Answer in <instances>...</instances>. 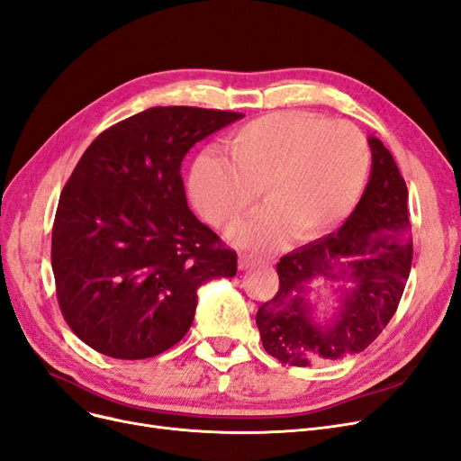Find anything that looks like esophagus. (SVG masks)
Segmentation results:
<instances>
[{"label": "esophagus", "instance_id": "esophagus-1", "mask_svg": "<svg viewBox=\"0 0 461 461\" xmlns=\"http://www.w3.org/2000/svg\"><path fill=\"white\" fill-rule=\"evenodd\" d=\"M265 263H268V259H263V257H255L251 253L238 255V268H240V270H248V268L259 267V265H265Z\"/></svg>", "mask_w": 461, "mask_h": 461}]
</instances>
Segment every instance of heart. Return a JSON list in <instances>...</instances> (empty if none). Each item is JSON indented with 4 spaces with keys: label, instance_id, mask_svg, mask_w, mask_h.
Returning a JSON list of instances; mask_svg holds the SVG:
<instances>
[{
    "label": "heart",
    "instance_id": "heart-1",
    "mask_svg": "<svg viewBox=\"0 0 461 461\" xmlns=\"http://www.w3.org/2000/svg\"><path fill=\"white\" fill-rule=\"evenodd\" d=\"M232 161L202 153L191 168L189 193L213 225L230 229L255 204L267 208L236 230V240L268 249L291 230L308 240L344 219L363 191L369 147L348 122L308 112L257 117L229 136Z\"/></svg>",
    "mask_w": 461,
    "mask_h": 461
}]
</instances>
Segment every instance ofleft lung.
<instances>
[{
    "instance_id": "left-lung-1",
    "label": "left lung",
    "mask_w": 461,
    "mask_h": 461,
    "mask_svg": "<svg viewBox=\"0 0 461 461\" xmlns=\"http://www.w3.org/2000/svg\"><path fill=\"white\" fill-rule=\"evenodd\" d=\"M369 147L371 179L352 215L337 232L284 255L276 265L280 287L257 310L263 346L282 365L308 366L359 354L399 306L412 265L409 191L384 143L371 136ZM314 279L343 282L339 308L329 322L319 321L309 301Z\"/></svg>"
}]
</instances>
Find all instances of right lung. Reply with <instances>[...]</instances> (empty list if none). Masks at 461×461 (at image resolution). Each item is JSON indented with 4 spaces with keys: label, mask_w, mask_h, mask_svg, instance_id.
<instances>
[{
    "label": "right lung",
    "mask_w": 461,
    "mask_h": 461,
    "mask_svg": "<svg viewBox=\"0 0 461 461\" xmlns=\"http://www.w3.org/2000/svg\"><path fill=\"white\" fill-rule=\"evenodd\" d=\"M242 113L151 107L104 131L68 179L52 272L69 329L96 352L147 359L189 330L196 291L232 278L236 251L187 206L181 162Z\"/></svg>",
    "instance_id": "right-lung-1"
}]
</instances>
